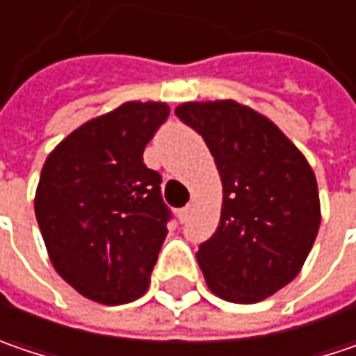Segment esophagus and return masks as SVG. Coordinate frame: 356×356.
<instances>
[{
	"instance_id": "obj_1",
	"label": "esophagus",
	"mask_w": 356,
	"mask_h": 356,
	"mask_svg": "<svg viewBox=\"0 0 356 356\" xmlns=\"http://www.w3.org/2000/svg\"><path fill=\"white\" fill-rule=\"evenodd\" d=\"M179 221L181 223H185V221L189 220V216H191V205H187V207H183V209H179Z\"/></svg>"
}]
</instances>
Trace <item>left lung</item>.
<instances>
[{
	"label": "left lung",
	"instance_id": "obj_1",
	"mask_svg": "<svg viewBox=\"0 0 356 356\" xmlns=\"http://www.w3.org/2000/svg\"><path fill=\"white\" fill-rule=\"evenodd\" d=\"M175 115L203 136L223 187L220 225L197 250L209 290L254 304L302 270L321 227V199L300 149L236 100L183 102Z\"/></svg>",
	"mask_w": 356,
	"mask_h": 356
}]
</instances>
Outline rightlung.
<instances>
[{
    "label": "right lung",
    "mask_w": 356,
    "mask_h": 356,
    "mask_svg": "<svg viewBox=\"0 0 356 356\" xmlns=\"http://www.w3.org/2000/svg\"><path fill=\"white\" fill-rule=\"evenodd\" d=\"M167 116L165 102H124L72 131L42 167L33 209L48 256L92 302H133L149 288L169 209L143 151Z\"/></svg>",
    "instance_id": "obj_1"
}]
</instances>
